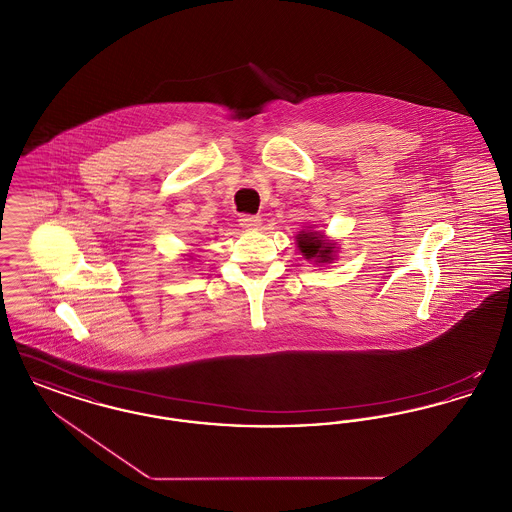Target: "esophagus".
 <instances>
[{"instance_id":"1","label":"esophagus","mask_w":512,"mask_h":512,"mask_svg":"<svg viewBox=\"0 0 512 512\" xmlns=\"http://www.w3.org/2000/svg\"><path fill=\"white\" fill-rule=\"evenodd\" d=\"M240 224L244 228H259L261 226V217H257V215H240Z\"/></svg>"}]
</instances>
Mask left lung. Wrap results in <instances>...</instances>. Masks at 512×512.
Returning <instances> with one entry per match:
<instances>
[{
	"label": "left lung",
	"instance_id": "1",
	"mask_svg": "<svg viewBox=\"0 0 512 512\" xmlns=\"http://www.w3.org/2000/svg\"><path fill=\"white\" fill-rule=\"evenodd\" d=\"M297 245H299V251L305 255V259H317L318 263H326L332 259L334 245L322 240V234L317 232L299 234Z\"/></svg>",
	"mask_w": 512,
	"mask_h": 512
}]
</instances>
